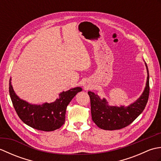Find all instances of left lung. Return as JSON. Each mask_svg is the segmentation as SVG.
Masks as SVG:
<instances>
[{"label":"left lung","mask_w":161,"mask_h":161,"mask_svg":"<svg viewBox=\"0 0 161 161\" xmlns=\"http://www.w3.org/2000/svg\"><path fill=\"white\" fill-rule=\"evenodd\" d=\"M147 79L146 86L141 96L126 107L124 106H109L104 98L101 100L97 95L91 91L88 94L91 100L92 119L98 127L104 130H117L126 127L137 118L144 110L149 94V75L147 66Z\"/></svg>","instance_id":"1"}]
</instances>
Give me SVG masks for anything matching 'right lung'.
Segmentation results:
<instances>
[{
    "label": "right lung",
    "mask_w": 161,
    "mask_h": 161,
    "mask_svg": "<svg viewBox=\"0 0 161 161\" xmlns=\"http://www.w3.org/2000/svg\"><path fill=\"white\" fill-rule=\"evenodd\" d=\"M81 90V88L76 87L63 91L59 98L52 103L31 104L17 96L11 84V78L9 80V92L17 115L27 125L43 131H54L64 124L67 106Z\"/></svg>",
    "instance_id": "obj_1"
}]
</instances>
